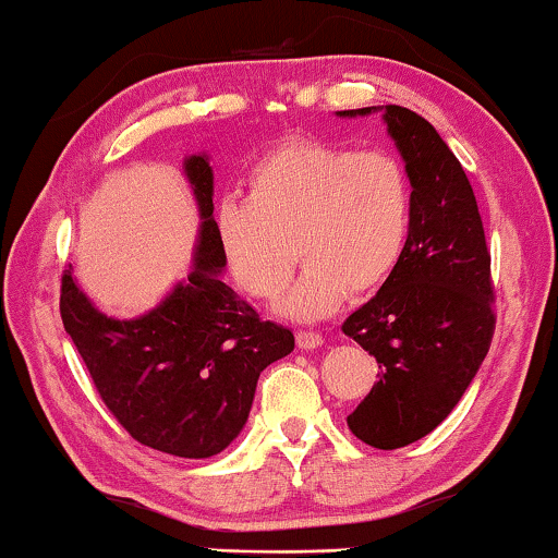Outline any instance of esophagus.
<instances>
[{
  "instance_id": "34e87169",
  "label": "esophagus",
  "mask_w": 558,
  "mask_h": 558,
  "mask_svg": "<svg viewBox=\"0 0 558 558\" xmlns=\"http://www.w3.org/2000/svg\"><path fill=\"white\" fill-rule=\"evenodd\" d=\"M296 345L304 350H315L323 345V335L312 332V330H296Z\"/></svg>"
}]
</instances>
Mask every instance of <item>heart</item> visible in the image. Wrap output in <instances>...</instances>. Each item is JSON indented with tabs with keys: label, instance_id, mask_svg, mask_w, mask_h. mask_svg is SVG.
<instances>
[{
	"label": "heart",
	"instance_id": "heart-1",
	"mask_svg": "<svg viewBox=\"0 0 558 558\" xmlns=\"http://www.w3.org/2000/svg\"><path fill=\"white\" fill-rule=\"evenodd\" d=\"M246 185L248 197L218 205L220 251L235 284L262 302L284 292L296 254L307 269L281 302L287 317H323L399 266L414 190L391 151L289 140L251 165Z\"/></svg>",
	"mask_w": 558,
	"mask_h": 558
}]
</instances>
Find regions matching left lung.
<instances>
[{"mask_svg":"<svg viewBox=\"0 0 558 558\" xmlns=\"http://www.w3.org/2000/svg\"><path fill=\"white\" fill-rule=\"evenodd\" d=\"M384 111L414 190L411 231L399 266L342 332L378 363V380L348 416L350 432L376 449H399L437 429L475 378L495 332V287L460 159L416 111Z\"/></svg>","mask_w":558,"mask_h":558,"instance_id":"obj_1","label":"left lung"}]
</instances>
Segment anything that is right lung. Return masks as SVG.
<instances>
[{
    "instance_id": "1",
    "label": "right lung",
    "mask_w": 558,
    "mask_h": 558,
    "mask_svg": "<svg viewBox=\"0 0 558 558\" xmlns=\"http://www.w3.org/2000/svg\"><path fill=\"white\" fill-rule=\"evenodd\" d=\"M201 243L185 284L147 315L113 319L73 281L60 279V317L78 348L106 409L144 447L203 460L231 445L246 424L266 365L294 350V335L264 323L220 269L226 266L213 220V170L205 157L185 162Z\"/></svg>"
}]
</instances>
